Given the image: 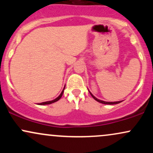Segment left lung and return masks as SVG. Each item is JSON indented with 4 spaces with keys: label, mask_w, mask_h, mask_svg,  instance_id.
Segmentation results:
<instances>
[{
    "label": "left lung",
    "mask_w": 153,
    "mask_h": 153,
    "mask_svg": "<svg viewBox=\"0 0 153 153\" xmlns=\"http://www.w3.org/2000/svg\"><path fill=\"white\" fill-rule=\"evenodd\" d=\"M89 93H90L91 94V96H92L93 98H94V99L96 100V101H97L98 102H99V103H103V104H117V103H121L122 102V101H114V102H107V101H101V100H100V99H98L97 98H96L95 97V96H94V95H93L92 94H91V93L90 92V91H89Z\"/></svg>",
    "instance_id": "left-lung-1"
}]
</instances>
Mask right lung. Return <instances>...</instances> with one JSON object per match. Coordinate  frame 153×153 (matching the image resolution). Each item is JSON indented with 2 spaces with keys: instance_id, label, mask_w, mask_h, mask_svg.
<instances>
[{
  "instance_id": "1",
  "label": "right lung",
  "mask_w": 153,
  "mask_h": 153,
  "mask_svg": "<svg viewBox=\"0 0 153 153\" xmlns=\"http://www.w3.org/2000/svg\"><path fill=\"white\" fill-rule=\"evenodd\" d=\"M65 86L64 87V88H63V90H62V92H61V94H59V96L58 97H57V98H56L55 99L52 100V101H45V102L39 103L38 105H47V104H51V103H54V102H56V101H59V100L61 99V97H62V94H63V92H64V90H65Z\"/></svg>"
}]
</instances>
